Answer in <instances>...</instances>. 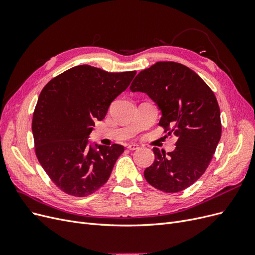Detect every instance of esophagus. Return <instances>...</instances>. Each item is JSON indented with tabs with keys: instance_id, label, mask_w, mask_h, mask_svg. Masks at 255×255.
<instances>
[{
	"instance_id": "esophagus-1",
	"label": "esophagus",
	"mask_w": 255,
	"mask_h": 255,
	"mask_svg": "<svg viewBox=\"0 0 255 255\" xmlns=\"http://www.w3.org/2000/svg\"><path fill=\"white\" fill-rule=\"evenodd\" d=\"M128 149L130 150V151H134V150L139 149V146H138L137 144H134V143H129V144L128 145Z\"/></svg>"
}]
</instances>
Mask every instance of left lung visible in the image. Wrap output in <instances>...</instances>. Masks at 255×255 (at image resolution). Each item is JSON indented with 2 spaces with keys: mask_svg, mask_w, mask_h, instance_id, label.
Returning a JSON list of instances; mask_svg holds the SVG:
<instances>
[{
  "mask_svg": "<svg viewBox=\"0 0 255 255\" xmlns=\"http://www.w3.org/2000/svg\"><path fill=\"white\" fill-rule=\"evenodd\" d=\"M129 89L148 95L161 111L158 125L177 137L173 152L153 148L146 182L164 192L189 187L210 165L221 137L220 110L213 90L188 67L157 61L140 71Z\"/></svg>",
  "mask_w": 255,
  "mask_h": 255,
  "instance_id": "8db88e82",
  "label": "left lung"
}]
</instances>
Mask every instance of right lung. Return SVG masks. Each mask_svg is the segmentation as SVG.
Here are the masks:
<instances>
[{"label":"right lung","mask_w":255,"mask_h":255,"mask_svg":"<svg viewBox=\"0 0 255 255\" xmlns=\"http://www.w3.org/2000/svg\"><path fill=\"white\" fill-rule=\"evenodd\" d=\"M135 74L81 65L55 76L41 90L32 122L35 153L61 191L87 197L110 179L125 148L96 144L99 150H95L88 137Z\"/></svg>","instance_id":"right-lung-1"}]
</instances>
